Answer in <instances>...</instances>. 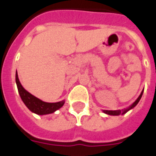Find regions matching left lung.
I'll return each mask as SVG.
<instances>
[{
	"label": "left lung",
	"instance_id": "left-lung-1",
	"mask_svg": "<svg viewBox=\"0 0 156 156\" xmlns=\"http://www.w3.org/2000/svg\"><path fill=\"white\" fill-rule=\"evenodd\" d=\"M143 92H144V90L141 92L140 95L139 96V98L135 100V101L134 102V104L133 105H131L128 108H125V109H122V110H104V113H105V114H107V115H124V114H125L126 112H128L129 109H131V108H133L134 107H135L136 105H137V104L139 103V101L140 100L141 97H142V94H143Z\"/></svg>",
	"mask_w": 156,
	"mask_h": 156
}]
</instances>
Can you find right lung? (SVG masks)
<instances>
[{"instance_id":"right-lung-1","label":"right lung","mask_w":156,"mask_h":156,"mask_svg":"<svg viewBox=\"0 0 156 156\" xmlns=\"http://www.w3.org/2000/svg\"><path fill=\"white\" fill-rule=\"evenodd\" d=\"M16 83L17 85L19 94L21 96L23 103L31 111L37 115H43L51 114L56 110H58V108L62 107V105H64V100L58 102V103H47V102L41 101V99L31 94L21 84V83L19 81L17 72L16 73Z\"/></svg>"}]
</instances>
